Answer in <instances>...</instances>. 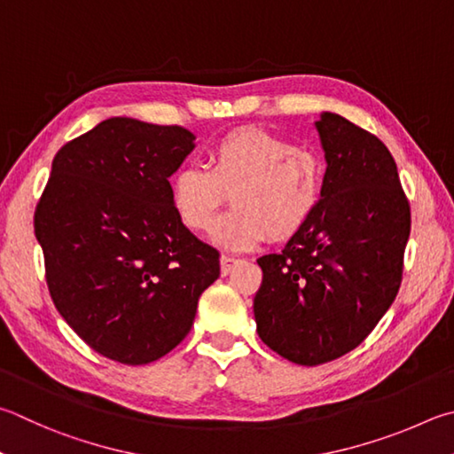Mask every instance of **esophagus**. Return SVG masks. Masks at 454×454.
<instances>
[{
    "mask_svg": "<svg viewBox=\"0 0 454 454\" xmlns=\"http://www.w3.org/2000/svg\"><path fill=\"white\" fill-rule=\"evenodd\" d=\"M238 260L232 258V255H222L220 258V268H222V276H228L230 271H232V268L236 266Z\"/></svg>",
    "mask_w": 454,
    "mask_h": 454,
    "instance_id": "esophagus-1",
    "label": "esophagus"
}]
</instances>
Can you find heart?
Listing matches in <instances>:
<instances>
[{
  "instance_id": "1",
  "label": "heart",
  "mask_w": 454,
  "mask_h": 454,
  "mask_svg": "<svg viewBox=\"0 0 454 454\" xmlns=\"http://www.w3.org/2000/svg\"><path fill=\"white\" fill-rule=\"evenodd\" d=\"M325 167L317 153L255 127L222 135L208 153V168L183 167L170 180L178 218L192 232L216 224L230 196L236 210L214 230L228 250H250L266 240L300 234L324 199Z\"/></svg>"
}]
</instances>
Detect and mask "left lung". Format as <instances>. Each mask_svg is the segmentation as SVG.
I'll return each instance as SVG.
<instances>
[{"mask_svg":"<svg viewBox=\"0 0 454 454\" xmlns=\"http://www.w3.org/2000/svg\"><path fill=\"white\" fill-rule=\"evenodd\" d=\"M327 170L316 216L279 254L262 255L255 329L278 356L321 365L373 332L397 298L411 206L375 135L333 113L316 122Z\"/></svg>","mask_w":454,"mask_h":454,"instance_id":"obj_1","label":"left lung"}]
</instances>
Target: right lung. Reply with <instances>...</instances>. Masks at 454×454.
<instances>
[{"label":"right lung","instance_id":"1","mask_svg":"<svg viewBox=\"0 0 454 454\" xmlns=\"http://www.w3.org/2000/svg\"><path fill=\"white\" fill-rule=\"evenodd\" d=\"M178 125L106 119L55 154L33 226L57 311L98 356L160 359L184 340L220 254L172 206L168 176L194 148Z\"/></svg>","mask_w":454,"mask_h":454}]
</instances>
